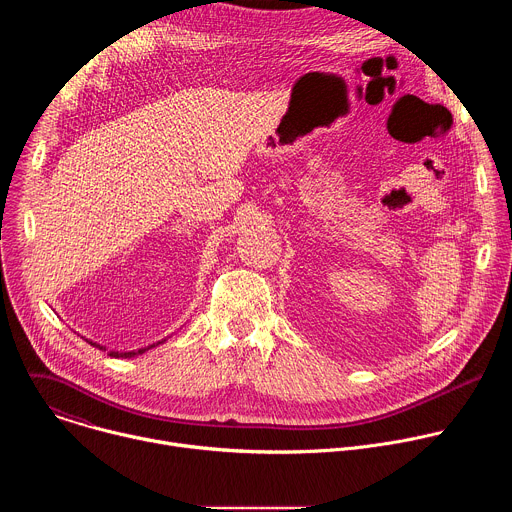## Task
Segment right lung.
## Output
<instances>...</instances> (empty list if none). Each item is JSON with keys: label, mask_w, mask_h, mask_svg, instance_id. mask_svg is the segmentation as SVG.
Wrapping results in <instances>:
<instances>
[{"label": "right lung", "mask_w": 512, "mask_h": 512, "mask_svg": "<svg viewBox=\"0 0 512 512\" xmlns=\"http://www.w3.org/2000/svg\"><path fill=\"white\" fill-rule=\"evenodd\" d=\"M89 344H91V346H97L99 350H105L101 344H95V342H91V340H89ZM145 350H148V348H139L137 352H113V350H111V352H107V354H109V356H115V358H119V356H121V358H129V356L141 354V352H145Z\"/></svg>", "instance_id": "obj_1"}]
</instances>
